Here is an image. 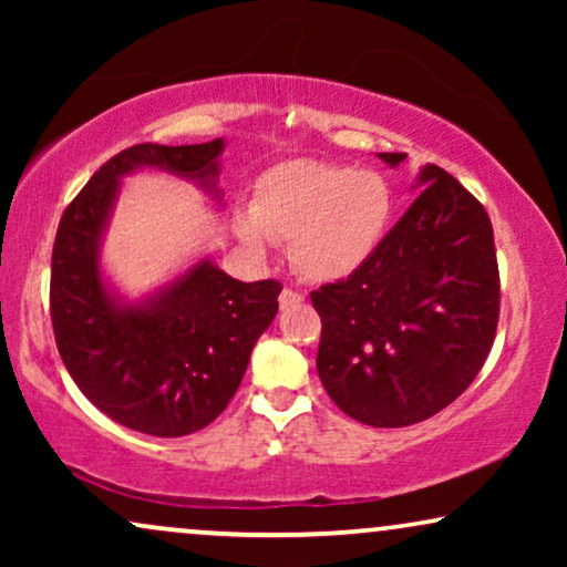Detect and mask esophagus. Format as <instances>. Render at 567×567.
I'll list each match as a JSON object with an SVG mask.
<instances>
[{
  "label": "esophagus",
  "mask_w": 567,
  "mask_h": 567,
  "mask_svg": "<svg viewBox=\"0 0 567 567\" xmlns=\"http://www.w3.org/2000/svg\"><path fill=\"white\" fill-rule=\"evenodd\" d=\"M278 301H281V309H289L293 305H299V301H305V297H301V291H297V289H284Z\"/></svg>",
  "instance_id": "obj_1"
}]
</instances>
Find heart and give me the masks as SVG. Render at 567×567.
Returning <instances> with one entry per match:
<instances>
[{
    "instance_id": "obj_1",
    "label": "heart",
    "mask_w": 567,
    "mask_h": 567,
    "mask_svg": "<svg viewBox=\"0 0 567 567\" xmlns=\"http://www.w3.org/2000/svg\"><path fill=\"white\" fill-rule=\"evenodd\" d=\"M392 188L374 169L284 162L262 175L250 216L237 235L247 250L291 243L293 268L309 281L328 284L355 274L384 243L392 221Z\"/></svg>"
}]
</instances>
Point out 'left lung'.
<instances>
[{
  "instance_id": "obj_1",
  "label": "left lung",
  "mask_w": 567,
  "mask_h": 567,
  "mask_svg": "<svg viewBox=\"0 0 567 567\" xmlns=\"http://www.w3.org/2000/svg\"><path fill=\"white\" fill-rule=\"evenodd\" d=\"M400 165L402 152L379 154ZM369 262L312 291L322 320L317 374L332 402L374 429L436 415L472 384L501 312L493 224L436 165Z\"/></svg>"
}]
</instances>
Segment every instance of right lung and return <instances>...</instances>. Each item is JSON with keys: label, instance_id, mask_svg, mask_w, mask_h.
<instances>
[{"label": "right lung", "instance_id": "1", "mask_svg": "<svg viewBox=\"0 0 567 567\" xmlns=\"http://www.w3.org/2000/svg\"><path fill=\"white\" fill-rule=\"evenodd\" d=\"M221 150L224 138L128 146L76 193L53 243L51 322L61 361L92 405L150 436H188L221 415L284 286L243 284L200 260L146 301L121 305L100 276V243L123 175L157 167L216 190Z\"/></svg>", "mask_w": 567, "mask_h": 567}]
</instances>
